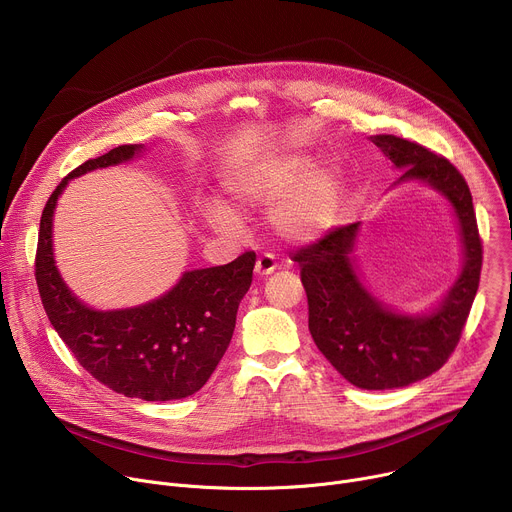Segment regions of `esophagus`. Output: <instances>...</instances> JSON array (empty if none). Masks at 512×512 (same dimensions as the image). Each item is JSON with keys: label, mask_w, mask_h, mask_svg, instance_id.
<instances>
[{"label": "esophagus", "mask_w": 512, "mask_h": 512, "mask_svg": "<svg viewBox=\"0 0 512 512\" xmlns=\"http://www.w3.org/2000/svg\"><path fill=\"white\" fill-rule=\"evenodd\" d=\"M275 267H277L275 257L269 255V253H263V255L257 259V263H255V275L267 277V275H271V273L275 271Z\"/></svg>", "instance_id": "obj_1"}]
</instances>
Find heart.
I'll return each mask as SVG.
<instances>
[{"label":"heart","mask_w":512,"mask_h":512,"mask_svg":"<svg viewBox=\"0 0 512 512\" xmlns=\"http://www.w3.org/2000/svg\"><path fill=\"white\" fill-rule=\"evenodd\" d=\"M225 194L235 210L251 212L271 206L269 225L287 243H314L336 229L346 184L342 172L332 164H312L308 156H277L253 164L225 182ZM202 223L214 233L239 231L237 214L210 202L200 212Z\"/></svg>","instance_id":"heart-1"}]
</instances>
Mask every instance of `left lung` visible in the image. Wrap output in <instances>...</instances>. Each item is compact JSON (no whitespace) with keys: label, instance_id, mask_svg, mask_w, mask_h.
Here are the masks:
<instances>
[{"label":"left lung","instance_id":"left-lung-1","mask_svg":"<svg viewBox=\"0 0 512 512\" xmlns=\"http://www.w3.org/2000/svg\"><path fill=\"white\" fill-rule=\"evenodd\" d=\"M371 141L403 172L391 188L421 182L450 202L462 245L456 281L427 312L407 314L387 306L364 285L356 267L362 223L330 231L291 259L302 267L308 326L318 350L350 385L385 391L429 377L454 352L478 291L482 243L470 188L446 158L395 135H373Z\"/></svg>","mask_w":512,"mask_h":512}]
</instances>
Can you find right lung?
<instances>
[{
  "mask_svg": "<svg viewBox=\"0 0 512 512\" xmlns=\"http://www.w3.org/2000/svg\"><path fill=\"white\" fill-rule=\"evenodd\" d=\"M143 154L141 143L119 145L72 170L56 186L40 218L36 283L50 324L87 373L131 399L174 401L202 389L227 352L239 304L253 279L255 253H243L227 265L184 271L152 302L95 310L64 283L52 247L54 210L66 184Z\"/></svg>",
  "mask_w": 512,
  "mask_h": 512,
  "instance_id": "right-lung-1",
  "label": "right lung"
}]
</instances>
